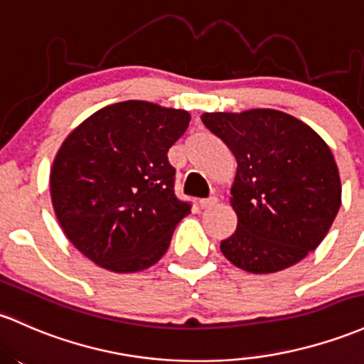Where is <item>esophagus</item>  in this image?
<instances>
[{"label":"esophagus","instance_id":"34e87169","mask_svg":"<svg viewBox=\"0 0 364 364\" xmlns=\"http://www.w3.org/2000/svg\"><path fill=\"white\" fill-rule=\"evenodd\" d=\"M215 203H218V198H215V197L203 198V200H200V207H202V209H213Z\"/></svg>","mask_w":364,"mask_h":364}]
</instances>
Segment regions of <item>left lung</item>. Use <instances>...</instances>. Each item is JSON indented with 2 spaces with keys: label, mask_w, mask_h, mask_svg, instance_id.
<instances>
[{
  "label": "left lung",
  "mask_w": 364,
  "mask_h": 364,
  "mask_svg": "<svg viewBox=\"0 0 364 364\" xmlns=\"http://www.w3.org/2000/svg\"><path fill=\"white\" fill-rule=\"evenodd\" d=\"M202 122L237 159L235 233L221 242L231 264L255 274L297 264L328 233L342 186L331 150L316 131L273 109L205 112Z\"/></svg>",
  "instance_id": "left-lung-1"
}]
</instances>
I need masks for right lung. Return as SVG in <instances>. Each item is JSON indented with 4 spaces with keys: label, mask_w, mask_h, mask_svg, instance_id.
Listing matches in <instances>:
<instances>
[{
    "label": "right lung",
    "mask_w": 364,
    "mask_h": 364,
    "mask_svg": "<svg viewBox=\"0 0 364 364\" xmlns=\"http://www.w3.org/2000/svg\"><path fill=\"white\" fill-rule=\"evenodd\" d=\"M190 124L186 110L127 100L82 121L57 151L51 203L72 245L114 273L154 266L191 205L174 195L167 151Z\"/></svg>",
    "instance_id": "add662e5"
}]
</instances>
